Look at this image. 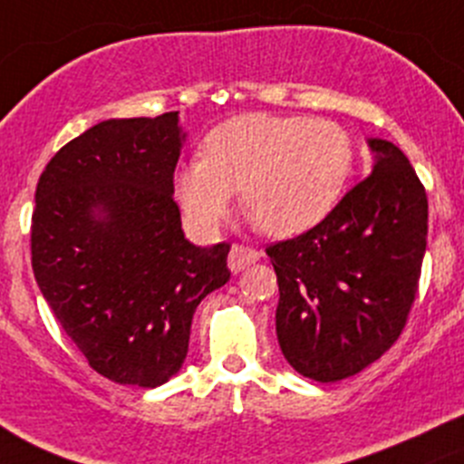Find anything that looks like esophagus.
<instances>
[{"instance_id":"34e87169","label":"esophagus","mask_w":464,"mask_h":464,"mask_svg":"<svg viewBox=\"0 0 464 464\" xmlns=\"http://www.w3.org/2000/svg\"><path fill=\"white\" fill-rule=\"evenodd\" d=\"M258 258H260V251L251 249V246H245V245H233L231 254H228V269L237 274V271L254 265Z\"/></svg>"}]
</instances>
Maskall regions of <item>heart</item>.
<instances>
[{
	"mask_svg": "<svg viewBox=\"0 0 464 464\" xmlns=\"http://www.w3.org/2000/svg\"><path fill=\"white\" fill-rule=\"evenodd\" d=\"M353 141L332 121L246 111L204 139V159L184 163L175 193L198 231L210 233L240 190L262 233L292 237L334 210L353 175Z\"/></svg>",
	"mask_w": 464,
	"mask_h": 464,
	"instance_id": "1",
	"label": "heart"
}]
</instances>
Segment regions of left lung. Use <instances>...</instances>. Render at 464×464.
Listing matches in <instances>:
<instances>
[{
	"label": "left lung",
	"instance_id": "8db88e82",
	"mask_svg": "<svg viewBox=\"0 0 464 464\" xmlns=\"http://www.w3.org/2000/svg\"><path fill=\"white\" fill-rule=\"evenodd\" d=\"M368 145L371 175L314 228L266 246L280 350L294 371L323 383L357 375L400 339L427 251L422 181L397 145Z\"/></svg>",
	"mask_w": 464,
	"mask_h": 464
}]
</instances>
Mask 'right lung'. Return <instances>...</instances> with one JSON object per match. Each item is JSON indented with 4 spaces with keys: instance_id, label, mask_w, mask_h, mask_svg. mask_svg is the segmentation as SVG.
Instances as JSON below:
<instances>
[{
    "instance_id": "1",
    "label": "right lung",
    "mask_w": 464,
    "mask_h": 464,
    "mask_svg": "<svg viewBox=\"0 0 464 464\" xmlns=\"http://www.w3.org/2000/svg\"><path fill=\"white\" fill-rule=\"evenodd\" d=\"M177 111L110 119L60 148L35 188L37 287L98 375L154 388L177 375L193 314L231 271V245L181 231Z\"/></svg>"
}]
</instances>
